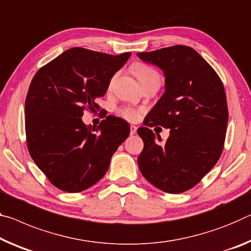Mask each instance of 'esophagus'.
<instances>
[{
  "label": "esophagus",
  "mask_w": 251,
  "mask_h": 251,
  "mask_svg": "<svg viewBox=\"0 0 251 251\" xmlns=\"http://www.w3.org/2000/svg\"><path fill=\"white\" fill-rule=\"evenodd\" d=\"M136 129H137L136 126L130 125V135H134L135 133H136Z\"/></svg>",
  "instance_id": "esophagus-1"
}]
</instances>
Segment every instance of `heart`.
<instances>
[{
  "instance_id": "1",
  "label": "heart",
  "mask_w": 251,
  "mask_h": 251,
  "mask_svg": "<svg viewBox=\"0 0 251 251\" xmlns=\"http://www.w3.org/2000/svg\"><path fill=\"white\" fill-rule=\"evenodd\" d=\"M133 69H134L135 75H136L138 81H140L141 83L146 81V80H149V79H151V78L160 77L156 71L151 68V67H149V66L143 65V63H136V65L134 66ZM118 113L121 116H123L126 119H128V121H135V119H137L138 116H140V111L134 109V108H129V107L122 108L118 111Z\"/></svg>"
}]
</instances>
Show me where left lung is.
Masks as SVG:
<instances>
[{"mask_svg":"<svg viewBox=\"0 0 251 251\" xmlns=\"http://www.w3.org/2000/svg\"><path fill=\"white\" fill-rule=\"evenodd\" d=\"M137 57L157 66L165 75L164 94L144 124L170 128L164 144L156 142L152 129H137L144 142L138 168L157 189L182 193L201 181L224 150L228 123L224 85L212 67L190 47L163 48Z\"/></svg>","mask_w":251,"mask_h":251,"instance_id":"left-lung-1","label":"left lung"}]
</instances>
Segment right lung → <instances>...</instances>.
<instances>
[{
  "mask_svg": "<svg viewBox=\"0 0 251 251\" xmlns=\"http://www.w3.org/2000/svg\"><path fill=\"white\" fill-rule=\"evenodd\" d=\"M130 52L119 55L71 48L40 69L25 99L27 149L49 181L66 192H81L105 176L110 158L129 135L124 119L107 116L97 128L82 122L98 108L114 75Z\"/></svg>",
  "mask_w": 251,
  "mask_h": 251,
  "instance_id": "obj_1",
  "label": "right lung"
}]
</instances>
